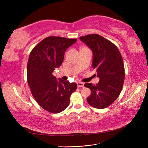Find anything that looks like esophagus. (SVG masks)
I'll return each instance as SVG.
<instances>
[{"mask_svg": "<svg viewBox=\"0 0 148 148\" xmlns=\"http://www.w3.org/2000/svg\"><path fill=\"white\" fill-rule=\"evenodd\" d=\"M77 86L78 87H84V83L82 82H78Z\"/></svg>", "mask_w": 148, "mask_h": 148, "instance_id": "esophagus-1", "label": "esophagus"}]
</instances>
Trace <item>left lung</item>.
<instances>
[{"label": "left lung", "mask_w": 148, "mask_h": 148, "mask_svg": "<svg viewBox=\"0 0 148 148\" xmlns=\"http://www.w3.org/2000/svg\"><path fill=\"white\" fill-rule=\"evenodd\" d=\"M79 39L91 49L92 66L100 79L96 84H84V86L91 91L87 101L95 108H106L112 104L122 91L125 79L122 57L114 44L99 34H88Z\"/></svg>", "instance_id": "obj_1"}]
</instances>
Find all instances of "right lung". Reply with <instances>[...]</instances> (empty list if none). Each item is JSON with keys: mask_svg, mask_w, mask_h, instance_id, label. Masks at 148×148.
<instances>
[{"mask_svg": "<svg viewBox=\"0 0 148 148\" xmlns=\"http://www.w3.org/2000/svg\"><path fill=\"white\" fill-rule=\"evenodd\" d=\"M77 39L49 36L40 42L30 52L27 65V81L33 96L42 108L57 114L70 104L76 83L59 79L52 72L64 61V53Z\"/></svg>", "mask_w": 148, "mask_h": 148, "instance_id": "add662e5", "label": "right lung"}]
</instances>
